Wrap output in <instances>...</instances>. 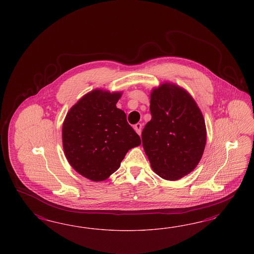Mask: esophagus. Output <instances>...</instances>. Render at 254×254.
Masks as SVG:
<instances>
[{
	"label": "esophagus",
	"mask_w": 254,
	"mask_h": 254,
	"mask_svg": "<svg viewBox=\"0 0 254 254\" xmlns=\"http://www.w3.org/2000/svg\"><path fill=\"white\" fill-rule=\"evenodd\" d=\"M141 127H142L141 124H136V125L134 126V129L138 133V135H140V133H141Z\"/></svg>",
	"instance_id": "obj_1"
}]
</instances>
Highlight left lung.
<instances>
[{"instance_id": "1", "label": "left lung", "mask_w": 254, "mask_h": 254, "mask_svg": "<svg viewBox=\"0 0 254 254\" xmlns=\"http://www.w3.org/2000/svg\"><path fill=\"white\" fill-rule=\"evenodd\" d=\"M152 119L141 133L142 146L154 172L177 181L198 165L207 140L203 115L181 86L162 84L151 93Z\"/></svg>"}]
</instances>
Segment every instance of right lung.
Returning a JSON list of instances; mask_svg holds the SVG:
<instances>
[{
    "instance_id": "add662e5",
    "label": "right lung",
    "mask_w": 254,
    "mask_h": 254,
    "mask_svg": "<svg viewBox=\"0 0 254 254\" xmlns=\"http://www.w3.org/2000/svg\"><path fill=\"white\" fill-rule=\"evenodd\" d=\"M121 92L95 89L69 109L62 126V143L69 165L94 182L104 181L119 169L140 138L116 107Z\"/></svg>"
}]
</instances>
